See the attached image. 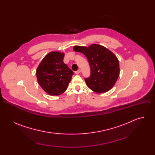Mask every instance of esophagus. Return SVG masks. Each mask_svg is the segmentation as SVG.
I'll return each instance as SVG.
<instances>
[{
	"label": "esophagus",
	"mask_w": 155,
	"mask_h": 155,
	"mask_svg": "<svg viewBox=\"0 0 155 155\" xmlns=\"http://www.w3.org/2000/svg\"><path fill=\"white\" fill-rule=\"evenodd\" d=\"M81 72V70L80 69H78V70H77V71H75V74H80Z\"/></svg>",
	"instance_id": "1"
}]
</instances>
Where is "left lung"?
Instances as JSON below:
<instances>
[{
	"mask_svg": "<svg viewBox=\"0 0 155 155\" xmlns=\"http://www.w3.org/2000/svg\"><path fill=\"white\" fill-rule=\"evenodd\" d=\"M74 50L84 54L89 62L91 74L84 78L87 87L98 93H105L111 89L120 74L119 62L116 56L97 44L89 47L75 46Z\"/></svg>",
	"mask_w": 155,
	"mask_h": 155,
	"instance_id": "obj_1",
	"label": "left lung"
}]
</instances>
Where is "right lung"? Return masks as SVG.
<instances>
[{"instance_id":"right-lung-1","label":"right lung","mask_w":155,"mask_h":155,"mask_svg":"<svg viewBox=\"0 0 155 155\" xmlns=\"http://www.w3.org/2000/svg\"><path fill=\"white\" fill-rule=\"evenodd\" d=\"M64 53L60 52H50L37 68L38 82L50 95L58 96L64 93L74 75L73 71L64 63Z\"/></svg>"}]
</instances>
